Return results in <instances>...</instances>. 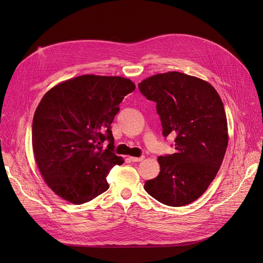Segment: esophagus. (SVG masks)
I'll use <instances>...</instances> for the list:
<instances>
[{
  "label": "esophagus",
  "instance_id": "34e87169",
  "mask_svg": "<svg viewBox=\"0 0 263 263\" xmlns=\"http://www.w3.org/2000/svg\"><path fill=\"white\" fill-rule=\"evenodd\" d=\"M132 162H141V161H143L144 159H145V157H140V158H136V157H130L129 158Z\"/></svg>",
  "mask_w": 263,
  "mask_h": 263
}]
</instances>
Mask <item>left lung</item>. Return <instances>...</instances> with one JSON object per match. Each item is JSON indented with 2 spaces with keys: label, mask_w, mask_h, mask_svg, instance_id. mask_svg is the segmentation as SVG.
<instances>
[{
  "label": "left lung",
  "mask_w": 263,
  "mask_h": 263,
  "mask_svg": "<svg viewBox=\"0 0 263 263\" xmlns=\"http://www.w3.org/2000/svg\"><path fill=\"white\" fill-rule=\"evenodd\" d=\"M139 88L157 103L163 135L176 134V153L158 158L160 174L146 181L145 191L171 206L195 201L213 181L228 146L222 99L210 83L178 71L151 76Z\"/></svg>",
  "instance_id": "8db88e82"
}]
</instances>
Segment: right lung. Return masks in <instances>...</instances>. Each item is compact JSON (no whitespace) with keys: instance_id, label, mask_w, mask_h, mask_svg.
I'll list each match as a JSON object with an SVG mask.
<instances>
[{"instance_id":"1","label":"right lung","mask_w":263,"mask_h":263,"mask_svg":"<svg viewBox=\"0 0 263 263\" xmlns=\"http://www.w3.org/2000/svg\"><path fill=\"white\" fill-rule=\"evenodd\" d=\"M134 89L126 78L84 74L45 93L33 118V151L45 182L61 198L81 204L108 189V173L124 162L113 153L110 124Z\"/></svg>"}]
</instances>
